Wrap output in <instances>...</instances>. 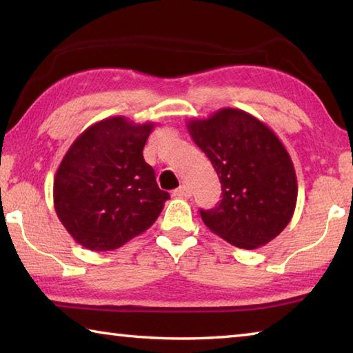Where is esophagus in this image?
<instances>
[{
	"label": "esophagus",
	"mask_w": 353,
	"mask_h": 353,
	"mask_svg": "<svg viewBox=\"0 0 353 353\" xmlns=\"http://www.w3.org/2000/svg\"><path fill=\"white\" fill-rule=\"evenodd\" d=\"M174 196L182 197V199H188L191 196V191L187 185H181V187L174 190Z\"/></svg>",
	"instance_id": "esophagus-1"
}]
</instances>
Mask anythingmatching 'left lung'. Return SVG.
<instances>
[{"mask_svg":"<svg viewBox=\"0 0 353 353\" xmlns=\"http://www.w3.org/2000/svg\"><path fill=\"white\" fill-rule=\"evenodd\" d=\"M187 128L222 187L221 202L201 210L205 225L243 250L276 238L290 222L298 197L293 162L276 134L252 114L233 108L190 120Z\"/></svg>","mask_w":353,"mask_h":353,"instance_id":"obj_1","label":"left lung"}]
</instances>
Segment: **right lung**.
I'll return each mask as SVG.
<instances>
[{"mask_svg": "<svg viewBox=\"0 0 353 353\" xmlns=\"http://www.w3.org/2000/svg\"><path fill=\"white\" fill-rule=\"evenodd\" d=\"M154 123L110 117L77 137L57 170L54 205L72 238L92 252L123 245L148 230L170 194L159 188L143 146Z\"/></svg>", "mask_w": 353, "mask_h": 353, "instance_id": "obj_1", "label": "right lung"}]
</instances>
